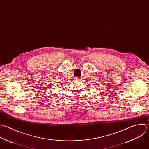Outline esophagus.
<instances>
[{
	"instance_id": "obj_1",
	"label": "esophagus",
	"mask_w": 149,
	"mask_h": 149,
	"mask_svg": "<svg viewBox=\"0 0 149 149\" xmlns=\"http://www.w3.org/2000/svg\"><path fill=\"white\" fill-rule=\"evenodd\" d=\"M79 79H80L79 77H76V78H75V79H76V80H78Z\"/></svg>"
}]
</instances>
